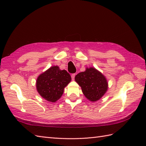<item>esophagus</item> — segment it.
I'll use <instances>...</instances> for the list:
<instances>
[{
    "label": "esophagus",
    "instance_id": "obj_1",
    "mask_svg": "<svg viewBox=\"0 0 146 146\" xmlns=\"http://www.w3.org/2000/svg\"><path fill=\"white\" fill-rule=\"evenodd\" d=\"M75 74L73 73L71 75V78H72L73 80H74V79H75Z\"/></svg>",
    "mask_w": 146,
    "mask_h": 146
}]
</instances>
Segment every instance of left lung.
I'll list each match as a JSON object with an SVG mask.
<instances>
[{
	"label": "left lung",
	"mask_w": 146,
	"mask_h": 146,
	"mask_svg": "<svg viewBox=\"0 0 146 146\" xmlns=\"http://www.w3.org/2000/svg\"><path fill=\"white\" fill-rule=\"evenodd\" d=\"M75 80L81 86L85 97L90 101L100 100L108 90L106 78L95 68H86L85 71L76 75Z\"/></svg>",
	"instance_id": "1"
}]
</instances>
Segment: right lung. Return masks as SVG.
<instances>
[{"label":"right lung","mask_w":146,"mask_h":146,"mask_svg":"<svg viewBox=\"0 0 146 146\" xmlns=\"http://www.w3.org/2000/svg\"><path fill=\"white\" fill-rule=\"evenodd\" d=\"M71 80L70 75L66 70H61L58 66H51L38 77L37 90L45 100L55 102L61 98L64 87Z\"/></svg>","instance_id":"right-lung-1"}]
</instances>
